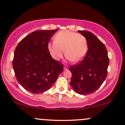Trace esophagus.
I'll return each instance as SVG.
<instances>
[{
    "instance_id": "34e87169",
    "label": "esophagus",
    "mask_w": 125,
    "mask_h": 125,
    "mask_svg": "<svg viewBox=\"0 0 125 125\" xmlns=\"http://www.w3.org/2000/svg\"><path fill=\"white\" fill-rule=\"evenodd\" d=\"M67 69H68V67H67V66H66V65L64 66V71L67 70Z\"/></svg>"
}]
</instances>
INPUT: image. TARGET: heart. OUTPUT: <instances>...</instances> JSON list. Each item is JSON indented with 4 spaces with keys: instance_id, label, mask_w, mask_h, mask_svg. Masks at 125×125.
I'll return each instance as SVG.
<instances>
[{
    "instance_id": "b5f03b06",
    "label": "heart",
    "mask_w": 125,
    "mask_h": 125,
    "mask_svg": "<svg viewBox=\"0 0 125 125\" xmlns=\"http://www.w3.org/2000/svg\"><path fill=\"white\" fill-rule=\"evenodd\" d=\"M47 48L56 61L62 58L64 49L67 60L78 62L86 53L87 43L84 36L67 30L59 31L54 36V41L48 42Z\"/></svg>"
}]
</instances>
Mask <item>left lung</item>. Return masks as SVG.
I'll list each match as a JSON object with an SVG mask.
<instances>
[{
	"label": "left lung",
	"mask_w": 125,
	"mask_h": 125,
	"mask_svg": "<svg viewBox=\"0 0 125 125\" xmlns=\"http://www.w3.org/2000/svg\"><path fill=\"white\" fill-rule=\"evenodd\" d=\"M86 39L88 50L80 63L71 66L70 84L77 94H89L94 92L106 77L109 63L105 46L92 33L79 31Z\"/></svg>",
	"instance_id": "obj_1"
}]
</instances>
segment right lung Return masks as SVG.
<instances>
[{
  "mask_svg": "<svg viewBox=\"0 0 125 125\" xmlns=\"http://www.w3.org/2000/svg\"><path fill=\"white\" fill-rule=\"evenodd\" d=\"M58 30L33 31L15 49L12 62L15 76L21 86L32 94L49 89L63 71V64L52 58L47 48Z\"/></svg>",
  "mask_w": 125,
  "mask_h": 125,
  "instance_id": "right-lung-1",
  "label": "right lung"
}]
</instances>
